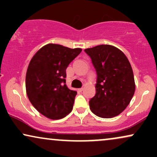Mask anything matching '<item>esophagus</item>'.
Returning <instances> with one entry per match:
<instances>
[{"label": "esophagus", "instance_id": "34e87169", "mask_svg": "<svg viewBox=\"0 0 157 157\" xmlns=\"http://www.w3.org/2000/svg\"><path fill=\"white\" fill-rule=\"evenodd\" d=\"M83 88H80V89H79L78 90H79V91H80V92H81V91H83Z\"/></svg>", "mask_w": 157, "mask_h": 157}]
</instances>
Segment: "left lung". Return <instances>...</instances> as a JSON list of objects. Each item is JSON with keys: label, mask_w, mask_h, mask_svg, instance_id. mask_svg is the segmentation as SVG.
I'll return each instance as SVG.
<instances>
[{"label": "left lung", "mask_w": 157, "mask_h": 157, "mask_svg": "<svg viewBox=\"0 0 157 157\" xmlns=\"http://www.w3.org/2000/svg\"><path fill=\"white\" fill-rule=\"evenodd\" d=\"M97 73L96 94L89 100L92 113L111 118L128 105L135 91L132 68L124 53L110 45L86 48Z\"/></svg>", "instance_id": "1"}]
</instances>
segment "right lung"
<instances>
[{
	"mask_svg": "<svg viewBox=\"0 0 157 157\" xmlns=\"http://www.w3.org/2000/svg\"><path fill=\"white\" fill-rule=\"evenodd\" d=\"M82 52L58 44H47L34 55L27 69L26 89L32 105L52 120L72 111L77 92L68 89L66 70Z\"/></svg>",
	"mask_w": 157,
	"mask_h": 157,
	"instance_id": "obj_1",
	"label": "right lung"
}]
</instances>
